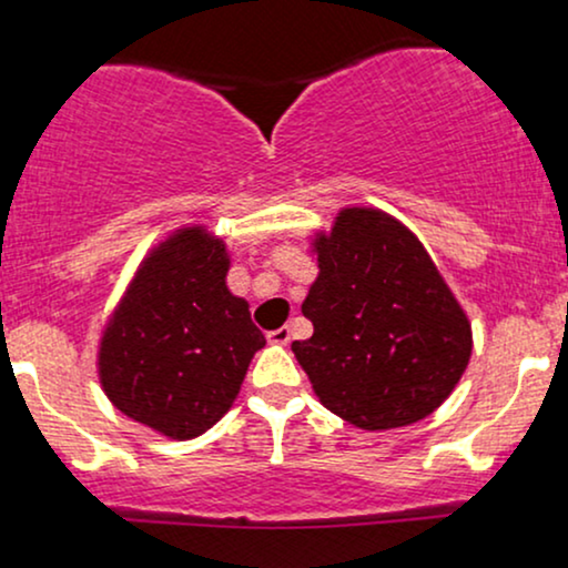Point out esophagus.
<instances>
[{"instance_id": "obj_1", "label": "esophagus", "mask_w": 568, "mask_h": 568, "mask_svg": "<svg viewBox=\"0 0 568 568\" xmlns=\"http://www.w3.org/2000/svg\"><path fill=\"white\" fill-rule=\"evenodd\" d=\"M266 338H270V344H280V347H285V344L291 342V328H288V325H283V328L270 331Z\"/></svg>"}]
</instances>
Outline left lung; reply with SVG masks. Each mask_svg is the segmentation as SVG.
I'll list each match as a JSON object with an SVG mask.
<instances>
[{
  "instance_id": "8db88e82",
  "label": "left lung",
  "mask_w": 568,
  "mask_h": 568,
  "mask_svg": "<svg viewBox=\"0 0 568 568\" xmlns=\"http://www.w3.org/2000/svg\"><path fill=\"white\" fill-rule=\"evenodd\" d=\"M321 275L302 312L312 336L291 349L328 410L361 429L425 419L473 352L467 315L419 240L382 211H342L317 240Z\"/></svg>"
}]
</instances>
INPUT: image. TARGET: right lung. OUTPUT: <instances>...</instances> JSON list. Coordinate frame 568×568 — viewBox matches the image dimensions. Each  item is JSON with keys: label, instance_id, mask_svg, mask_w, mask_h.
<instances>
[{"label": "right lung", "instance_id": "right-lung-1", "mask_svg": "<svg viewBox=\"0 0 568 568\" xmlns=\"http://www.w3.org/2000/svg\"><path fill=\"white\" fill-rule=\"evenodd\" d=\"M226 247L202 230L162 243L103 331L98 371L122 414L168 438H197L230 410L266 338L224 277Z\"/></svg>", "mask_w": 568, "mask_h": 568}]
</instances>
